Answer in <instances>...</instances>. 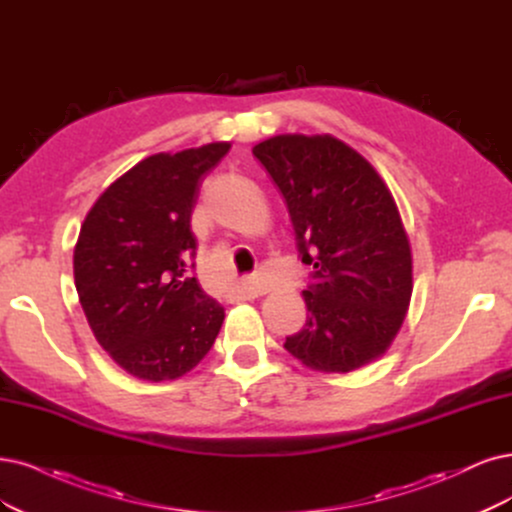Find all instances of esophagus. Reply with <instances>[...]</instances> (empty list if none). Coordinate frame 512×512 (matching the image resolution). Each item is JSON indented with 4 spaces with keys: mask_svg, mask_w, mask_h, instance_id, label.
<instances>
[{
    "mask_svg": "<svg viewBox=\"0 0 512 512\" xmlns=\"http://www.w3.org/2000/svg\"><path fill=\"white\" fill-rule=\"evenodd\" d=\"M266 293V289L261 287V282L257 280V278H242L238 285L234 287V295L238 297V299H255V297H259V295H263Z\"/></svg>",
    "mask_w": 512,
    "mask_h": 512,
    "instance_id": "esophagus-1",
    "label": "esophagus"
}]
</instances>
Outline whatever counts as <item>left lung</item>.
<instances>
[{
  "mask_svg": "<svg viewBox=\"0 0 512 512\" xmlns=\"http://www.w3.org/2000/svg\"><path fill=\"white\" fill-rule=\"evenodd\" d=\"M289 208L299 259L312 266L308 320L285 348L301 363L348 373L388 350L409 299L411 249L390 189L352 147L280 135L253 147Z\"/></svg>",
  "mask_w": 512,
  "mask_h": 512,
  "instance_id": "left-lung-1",
  "label": "left lung"
}]
</instances>
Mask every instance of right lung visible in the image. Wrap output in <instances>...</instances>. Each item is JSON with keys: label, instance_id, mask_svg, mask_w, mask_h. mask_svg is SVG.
Instances as JSON below:
<instances>
[{"label": "right lung", "instance_id": "obj_1", "mask_svg": "<svg viewBox=\"0 0 512 512\" xmlns=\"http://www.w3.org/2000/svg\"><path fill=\"white\" fill-rule=\"evenodd\" d=\"M230 151L211 143L149 156L111 183L73 251L97 342L139 380H177L213 348L225 312L194 272L192 211L202 177Z\"/></svg>", "mask_w": 512, "mask_h": 512}]
</instances>
